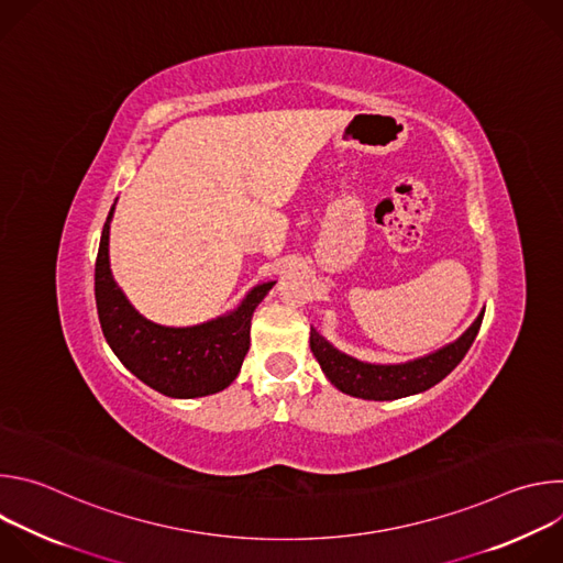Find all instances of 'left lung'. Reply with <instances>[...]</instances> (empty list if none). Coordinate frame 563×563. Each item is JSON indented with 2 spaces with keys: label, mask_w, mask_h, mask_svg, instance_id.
Segmentation results:
<instances>
[{
  "label": "left lung",
  "mask_w": 563,
  "mask_h": 563,
  "mask_svg": "<svg viewBox=\"0 0 563 563\" xmlns=\"http://www.w3.org/2000/svg\"><path fill=\"white\" fill-rule=\"evenodd\" d=\"M481 313L472 328L452 345L419 358L400 365H372L356 361L339 350H334L323 336H320L313 328L309 334V347L323 367L325 376L345 394L369 398V400H391V398H404L423 389H430L439 380H443L467 354L472 347L478 330H481Z\"/></svg>",
  "instance_id": "8db88e82"
}]
</instances>
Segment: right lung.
<instances>
[{"label":"right lung","mask_w":563,"mask_h":563,"mask_svg":"<svg viewBox=\"0 0 563 563\" xmlns=\"http://www.w3.org/2000/svg\"><path fill=\"white\" fill-rule=\"evenodd\" d=\"M107 216L96 261V305L107 343L148 387L174 398H196L224 389L250 352L252 313L274 283L258 285L235 311L196 328H163L140 316L109 269Z\"/></svg>","instance_id":"add662e5"}]
</instances>
